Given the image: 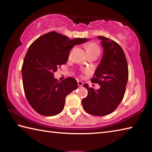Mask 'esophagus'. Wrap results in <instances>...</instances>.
<instances>
[{"instance_id": "obj_1", "label": "esophagus", "mask_w": 152, "mask_h": 152, "mask_svg": "<svg viewBox=\"0 0 152 152\" xmlns=\"http://www.w3.org/2000/svg\"><path fill=\"white\" fill-rule=\"evenodd\" d=\"M83 84H84V83L83 82H82V81H78V86H83Z\"/></svg>"}]
</instances>
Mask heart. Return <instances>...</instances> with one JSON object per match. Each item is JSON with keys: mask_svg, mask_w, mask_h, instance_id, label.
<instances>
[{"mask_svg": "<svg viewBox=\"0 0 152 152\" xmlns=\"http://www.w3.org/2000/svg\"><path fill=\"white\" fill-rule=\"evenodd\" d=\"M86 49L87 54L89 53H94V52H97V53H100V49L97 44L94 42H90L88 43L86 45Z\"/></svg>", "mask_w": 152, "mask_h": 152, "instance_id": "heart-1", "label": "heart"}]
</instances>
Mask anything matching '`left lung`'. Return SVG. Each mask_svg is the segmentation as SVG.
I'll return each instance as SVG.
<instances>
[{
	"label": "left lung",
	"mask_w": 152,
	"mask_h": 152,
	"mask_svg": "<svg viewBox=\"0 0 152 152\" xmlns=\"http://www.w3.org/2000/svg\"><path fill=\"white\" fill-rule=\"evenodd\" d=\"M104 53L91 81L100 86L98 90L84 86L88 90L82 100L86 112L96 116L111 114L123 100L128 79V66L122 47L115 41L99 36Z\"/></svg>",
	"instance_id": "8db88e82"
}]
</instances>
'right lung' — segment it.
<instances>
[{
	"label": "right lung",
	"instance_id": "right-lung-1",
	"mask_svg": "<svg viewBox=\"0 0 152 152\" xmlns=\"http://www.w3.org/2000/svg\"><path fill=\"white\" fill-rule=\"evenodd\" d=\"M89 40H70L52 31L38 38L30 46L22 67L23 88L27 100L38 114L52 116L64 109L66 97L78 88V83L71 77L58 81L54 72L67 62L74 45Z\"/></svg>",
	"mask_w": 152,
	"mask_h": 152
}]
</instances>
